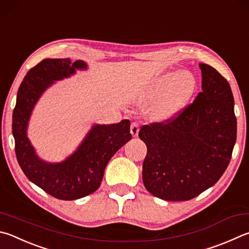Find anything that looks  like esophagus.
Listing matches in <instances>:
<instances>
[{"mask_svg": "<svg viewBox=\"0 0 249 249\" xmlns=\"http://www.w3.org/2000/svg\"><path fill=\"white\" fill-rule=\"evenodd\" d=\"M139 132V125L136 122H134V123L130 125V134H132L133 137H136L138 135Z\"/></svg>", "mask_w": 249, "mask_h": 249, "instance_id": "esophagus-1", "label": "esophagus"}]
</instances>
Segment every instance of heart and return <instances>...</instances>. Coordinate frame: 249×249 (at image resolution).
Masks as SVG:
<instances>
[{"mask_svg":"<svg viewBox=\"0 0 249 249\" xmlns=\"http://www.w3.org/2000/svg\"><path fill=\"white\" fill-rule=\"evenodd\" d=\"M197 90V78L189 71H170L152 81L143 93V100L159 98L152 107V115L164 121L187 106Z\"/></svg>","mask_w":249,"mask_h":249,"instance_id":"obj_1","label":"heart"}]
</instances>
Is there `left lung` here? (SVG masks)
<instances>
[{"instance_id": "1", "label": "left lung", "mask_w": 249, "mask_h": 249, "mask_svg": "<svg viewBox=\"0 0 249 249\" xmlns=\"http://www.w3.org/2000/svg\"><path fill=\"white\" fill-rule=\"evenodd\" d=\"M201 88L193 103L164 123L144 125L138 136L146 143L142 182L153 196L189 200L218 182L236 142L231 87L213 67L199 64Z\"/></svg>"}]
</instances>
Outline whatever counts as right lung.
<instances>
[{"label":"right lung","mask_w":249,"mask_h":249,"mask_svg":"<svg viewBox=\"0 0 249 249\" xmlns=\"http://www.w3.org/2000/svg\"><path fill=\"white\" fill-rule=\"evenodd\" d=\"M76 70H87L84 61L46 58L22 79L13 112V136L18 164L30 182L61 200H75L96 192L106 166L114 153L132 139L130 122L93 125L73 155L58 163H48L36 155L27 127L36 103L54 81L70 77Z\"/></svg>","instance_id":"obj_1"}]
</instances>
